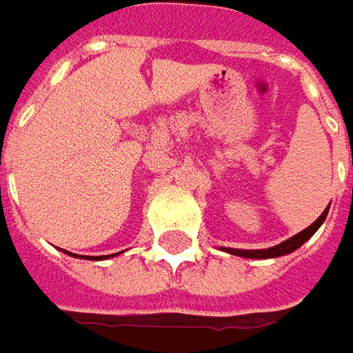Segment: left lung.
<instances>
[{
    "mask_svg": "<svg viewBox=\"0 0 353 353\" xmlns=\"http://www.w3.org/2000/svg\"><path fill=\"white\" fill-rule=\"evenodd\" d=\"M328 209L330 207H326V211L309 226V228H305V230H301L299 234H295L293 238H289L285 242H281V244H277L274 248H268V250H232L228 248L226 252H230V254H234V256H242V258H254V260H265V258H277V256H285V254H291L293 250H297L299 246H303L307 240H309L316 230H319V226L324 223V219H326V214H328Z\"/></svg>",
    "mask_w": 353,
    "mask_h": 353,
    "instance_id": "8db88e82",
    "label": "left lung"
}]
</instances>
